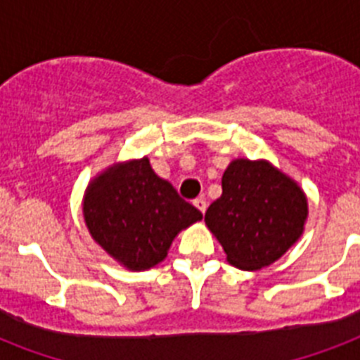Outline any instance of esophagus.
<instances>
[{
  "instance_id": "esophagus-1",
  "label": "esophagus",
  "mask_w": 360,
  "mask_h": 360,
  "mask_svg": "<svg viewBox=\"0 0 360 360\" xmlns=\"http://www.w3.org/2000/svg\"><path fill=\"white\" fill-rule=\"evenodd\" d=\"M194 207L198 210H200L201 214H203V212H205V210H207V201L203 200V198H198V200H194Z\"/></svg>"
}]
</instances>
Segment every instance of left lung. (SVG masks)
<instances>
[{
	"label": "left lung",
	"instance_id": "1",
	"mask_svg": "<svg viewBox=\"0 0 360 360\" xmlns=\"http://www.w3.org/2000/svg\"><path fill=\"white\" fill-rule=\"evenodd\" d=\"M303 188L270 160L235 159L221 177V195L205 212V226L229 264L261 270L290 250L305 231Z\"/></svg>",
	"mask_w": 360,
	"mask_h": 360
}]
</instances>
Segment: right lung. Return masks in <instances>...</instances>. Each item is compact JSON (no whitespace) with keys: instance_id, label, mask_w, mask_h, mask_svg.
I'll return each instance as SVG.
<instances>
[{"instance_id":"right-lung-1","label":"right lung","mask_w":360,"mask_h":360,"mask_svg":"<svg viewBox=\"0 0 360 360\" xmlns=\"http://www.w3.org/2000/svg\"><path fill=\"white\" fill-rule=\"evenodd\" d=\"M81 205L94 242L131 271L165 261L175 236L201 220L200 210L155 174L148 157L107 166L90 179Z\"/></svg>"}]
</instances>
